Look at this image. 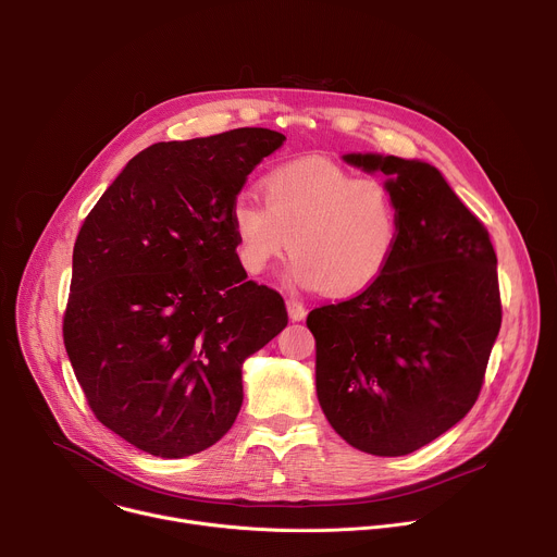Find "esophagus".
<instances>
[{
    "instance_id": "34e87169",
    "label": "esophagus",
    "mask_w": 557,
    "mask_h": 557,
    "mask_svg": "<svg viewBox=\"0 0 557 557\" xmlns=\"http://www.w3.org/2000/svg\"><path fill=\"white\" fill-rule=\"evenodd\" d=\"M286 308H288V317H290L293 322H304L306 308H304L297 299H288V301H286Z\"/></svg>"
}]
</instances>
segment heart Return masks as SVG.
<instances>
[{"mask_svg":"<svg viewBox=\"0 0 557 557\" xmlns=\"http://www.w3.org/2000/svg\"><path fill=\"white\" fill-rule=\"evenodd\" d=\"M262 194L264 202L247 194L228 209L237 262L251 275L293 253L295 286L350 297L385 273L399 247V207L376 178L304 158L269 172Z\"/></svg>","mask_w":557,"mask_h":557,"instance_id":"heart-1","label":"heart"}]
</instances>
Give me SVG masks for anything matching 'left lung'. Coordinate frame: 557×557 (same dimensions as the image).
<instances>
[{"instance_id":"obj_1","label":"left lung","mask_w":557,"mask_h":557,"mask_svg":"<svg viewBox=\"0 0 557 557\" xmlns=\"http://www.w3.org/2000/svg\"><path fill=\"white\" fill-rule=\"evenodd\" d=\"M385 174L399 247L357 297L314 308L317 399L333 430L374 456H406L454 428L479 399L503 308L490 233L423 161L344 153Z\"/></svg>"}]
</instances>
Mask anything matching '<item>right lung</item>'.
Listing matches in <instances>:
<instances>
[{"mask_svg":"<svg viewBox=\"0 0 557 557\" xmlns=\"http://www.w3.org/2000/svg\"><path fill=\"white\" fill-rule=\"evenodd\" d=\"M286 140L267 127L156 143L123 168L72 251L63 344L95 417L134 447L185 458L243 408V363L280 335V293L247 280L228 209Z\"/></svg>","mask_w":557,"mask_h":557,"instance_id":"right-lung-1","label":"right lung"}]
</instances>
